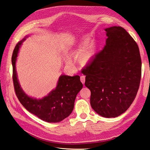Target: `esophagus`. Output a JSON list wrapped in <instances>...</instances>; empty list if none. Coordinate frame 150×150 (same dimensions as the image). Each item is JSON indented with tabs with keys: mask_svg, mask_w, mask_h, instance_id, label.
Instances as JSON below:
<instances>
[{
	"mask_svg": "<svg viewBox=\"0 0 150 150\" xmlns=\"http://www.w3.org/2000/svg\"><path fill=\"white\" fill-rule=\"evenodd\" d=\"M80 79H81V82H82V83L84 84V83H85V76H81V78H80Z\"/></svg>",
	"mask_w": 150,
	"mask_h": 150,
	"instance_id": "34e87169",
	"label": "esophagus"
}]
</instances>
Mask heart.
Returning <instances> with one entry per match:
<instances>
[{
    "mask_svg": "<svg viewBox=\"0 0 150 150\" xmlns=\"http://www.w3.org/2000/svg\"><path fill=\"white\" fill-rule=\"evenodd\" d=\"M85 44L86 43L80 46L79 48L78 49V51H77V52H76L74 53H79L81 51H82L84 47ZM96 44H95L94 42L91 43L87 49H85L84 51L81 54V55L79 56V60L82 62H86L89 61L92 58V57L94 55L95 52H96ZM67 62L68 63V64H71L72 61L70 59H67Z\"/></svg>",
    "mask_w": 150,
    "mask_h": 150,
    "instance_id": "heart-1",
    "label": "heart"
}]
</instances>
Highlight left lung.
<instances>
[{
    "label": "left lung",
    "instance_id": "left-lung-1",
    "mask_svg": "<svg viewBox=\"0 0 150 150\" xmlns=\"http://www.w3.org/2000/svg\"><path fill=\"white\" fill-rule=\"evenodd\" d=\"M107 39L82 70L91 91L90 103L98 115L115 117L125 112L137 96L142 76L138 44L124 28L105 29Z\"/></svg>",
    "mask_w": 150,
    "mask_h": 150
}]
</instances>
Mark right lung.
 I'll list each match as a JSON object with an SVG mask.
<instances>
[{"mask_svg":"<svg viewBox=\"0 0 150 150\" xmlns=\"http://www.w3.org/2000/svg\"><path fill=\"white\" fill-rule=\"evenodd\" d=\"M18 42L13 51V83L16 96L27 110L40 120L48 122H58L69 116L74 109L77 94L83 88L79 76L61 75L55 89L41 99L28 96L21 88L16 70V62L22 42Z\"/></svg>","mask_w":150,"mask_h":150,"instance_id":"add662e5","label":"right lung"}]
</instances>
